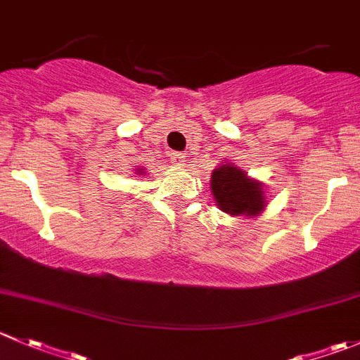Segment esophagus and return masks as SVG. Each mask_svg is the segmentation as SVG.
Wrapping results in <instances>:
<instances>
[{"instance_id":"1","label":"esophagus","mask_w":360,"mask_h":360,"mask_svg":"<svg viewBox=\"0 0 360 360\" xmlns=\"http://www.w3.org/2000/svg\"><path fill=\"white\" fill-rule=\"evenodd\" d=\"M170 162L174 163V165H183L184 163V155L183 153H170Z\"/></svg>"}]
</instances>
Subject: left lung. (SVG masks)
Here are the masks:
<instances>
[{
	"label": "left lung",
	"instance_id": "1",
	"mask_svg": "<svg viewBox=\"0 0 360 360\" xmlns=\"http://www.w3.org/2000/svg\"><path fill=\"white\" fill-rule=\"evenodd\" d=\"M211 190L219 209L229 214L253 216L264 209L262 184L248 179L244 170L223 165L212 172Z\"/></svg>",
	"mask_w": 360,
	"mask_h": 360
}]
</instances>
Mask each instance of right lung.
Wrapping results in <instances>:
<instances>
[{
    "mask_svg": "<svg viewBox=\"0 0 360 360\" xmlns=\"http://www.w3.org/2000/svg\"><path fill=\"white\" fill-rule=\"evenodd\" d=\"M137 172H141V170H137Z\"/></svg>",
    "mask_w": 360,
    "mask_h": 360,
    "instance_id": "right-lung-1",
    "label": "right lung"
}]
</instances>
